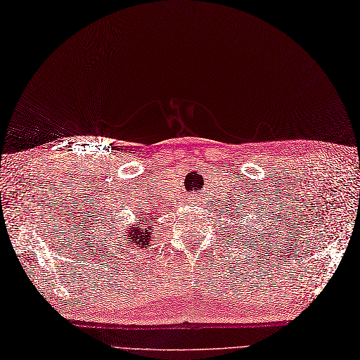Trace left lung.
<instances>
[{
  "label": "left lung",
  "instance_id": "obj_1",
  "mask_svg": "<svg viewBox=\"0 0 360 360\" xmlns=\"http://www.w3.org/2000/svg\"><path fill=\"white\" fill-rule=\"evenodd\" d=\"M262 226H264V224H262ZM242 235H244V233H242ZM245 236L251 238V240H257V239H256V233L252 231V229H250V233L245 231ZM257 236H259V233H257ZM245 240H247V244H248V239H245ZM255 247H256V244H255Z\"/></svg>",
  "mask_w": 360,
  "mask_h": 360
}]
</instances>
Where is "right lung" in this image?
<instances>
[{
	"label": "right lung",
	"mask_w": 360,
	"mask_h": 360,
	"mask_svg": "<svg viewBox=\"0 0 360 360\" xmlns=\"http://www.w3.org/2000/svg\"><path fill=\"white\" fill-rule=\"evenodd\" d=\"M120 235V242L118 244H113V245H118V248L121 249V246H124L125 250L129 248H134V250H145L147 247L153 245L150 242L153 240V226L151 222H147V224H143V221H136L133 224H125L122 227V231L118 233Z\"/></svg>",
	"instance_id": "obj_1"
}]
</instances>
